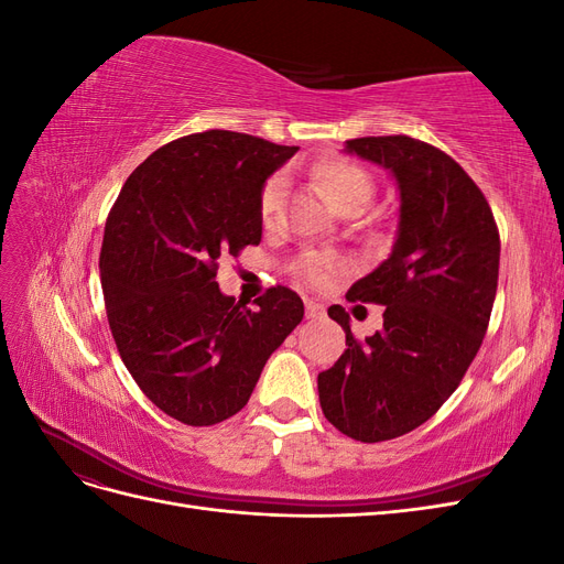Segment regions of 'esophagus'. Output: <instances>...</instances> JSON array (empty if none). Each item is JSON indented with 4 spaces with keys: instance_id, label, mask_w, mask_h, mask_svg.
I'll use <instances>...</instances> for the list:
<instances>
[{
    "instance_id": "1",
    "label": "esophagus",
    "mask_w": 564,
    "mask_h": 564,
    "mask_svg": "<svg viewBox=\"0 0 564 564\" xmlns=\"http://www.w3.org/2000/svg\"><path fill=\"white\" fill-rule=\"evenodd\" d=\"M324 315V305L315 301H305V317L308 319H319Z\"/></svg>"
}]
</instances>
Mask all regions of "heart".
Listing matches in <instances>:
<instances>
[{"mask_svg":"<svg viewBox=\"0 0 564 564\" xmlns=\"http://www.w3.org/2000/svg\"><path fill=\"white\" fill-rule=\"evenodd\" d=\"M311 176L322 197L327 199L338 214L362 212L373 195V178L369 176L367 169L348 158H338V155L322 158L319 162H315ZM282 187L284 183L280 176L270 178L265 183L259 199V214L263 224H270V220L275 218L282 202ZM336 270H338V263L332 259H319V256H313V259L305 261V275L317 284H324L332 275H336Z\"/></svg>","mask_w":564,"mask_h":564,"instance_id":"1","label":"heart"}]
</instances>
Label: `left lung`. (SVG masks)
I'll return each mask as SVG.
<instances>
[{
    "instance_id": "left-lung-1",
    "label": "left lung",
    "mask_w": 564,
    "mask_h": 564,
    "mask_svg": "<svg viewBox=\"0 0 564 564\" xmlns=\"http://www.w3.org/2000/svg\"><path fill=\"white\" fill-rule=\"evenodd\" d=\"M346 152L388 169L400 218L388 259L348 289L350 301L386 305L383 329L357 340L332 305L348 348L317 390L340 433L383 442L429 421L464 379L497 296L501 240L482 191L447 152L409 135L352 139Z\"/></svg>"
}]
</instances>
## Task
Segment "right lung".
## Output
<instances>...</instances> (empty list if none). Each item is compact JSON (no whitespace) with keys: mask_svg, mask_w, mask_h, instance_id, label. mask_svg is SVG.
Wrapping results in <instances>:
<instances>
[{"mask_svg":"<svg viewBox=\"0 0 564 564\" xmlns=\"http://www.w3.org/2000/svg\"><path fill=\"white\" fill-rule=\"evenodd\" d=\"M296 150L224 129L183 135L133 169L108 214L98 265L119 357L185 425L240 412L303 319L292 289L249 311L216 282L220 256L261 242L263 185Z\"/></svg>","mask_w":564,"mask_h":564,"instance_id":"1","label":"right lung"}]
</instances>
